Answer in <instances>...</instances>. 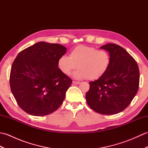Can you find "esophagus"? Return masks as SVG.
<instances>
[{"label":"esophagus","instance_id":"1","mask_svg":"<svg viewBox=\"0 0 148 148\" xmlns=\"http://www.w3.org/2000/svg\"><path fill=\"white\" fill-rule=\"evenodd\" d=\"M72 83H73L74 84H80V82H79V81H72Z\"/></svg>","mask_w":148,"mask_h":148}]
</instances>
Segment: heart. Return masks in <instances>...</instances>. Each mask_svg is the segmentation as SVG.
I'll return each instance as SVG.
<instances>
[{
  "instance_id": "obj_1",
  "label": "heart",
  "mask_w": 148,
  "mask_h": 148,
  "mask_svg": "<svg viewBox=\"0 0 148 148\" xmlns=\"http://www.w3.org/2000/svg\"><path fill=\"white\" fill-rule=\"evenodd\" d=\"M58 67L63 74L69 75L79 68L72 76L77 79H100L108 71L111 56L106 50L79 45L71 50L69 56L62 55L58 60Z\"/></svg>"
}]
</instances>
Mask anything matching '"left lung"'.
Here are the masks:
<instances>
[{
	"label": "left lung",
	"mask_w": 148,
	"mask_h": 148,
	"mask_svg": "<svg viewBox=\"0 0 148 148\" xmlns=\"http://www.w3.org/2000/svg\"><path fill=\"white\" fill-rule=\"evenodd\" d=\"M108 51L111 64L104 76L90 81L86 94L88 104L102 114H115L129 106L139 85V70L136 61L122 47L107 44L100 47Z\"/></svg>",
	"instance_id": "obj_1"
}]
</instances>
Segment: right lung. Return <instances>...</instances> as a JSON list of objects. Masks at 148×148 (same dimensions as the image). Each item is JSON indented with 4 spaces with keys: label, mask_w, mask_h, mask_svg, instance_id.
Instances as JSON below:
<instances>
[{
    "label": "right lung",
    "mask_w": 148,
    "mask_h": 148,
    "mask_svg": "<svg viewBox=\"0 0 148 148\" xmlns=\"http://www.w3.org/2000/svg\"><path fill=\"white\" fill-rule=\"evenodd\" d=\"M66 50L59 44L39 42L21 51L12 63L11 90L28 114H49L64 102L72 80L60 71L57 63Z\"/></svg>",
    "instance_id": "right-lung-1"
}]
</instances>
